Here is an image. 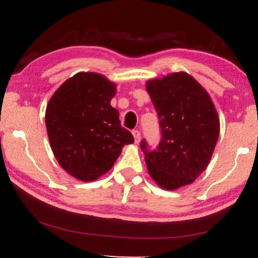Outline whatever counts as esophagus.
<instances>
[{
  "label": "esophagus",
  "mask_w": 258,
  "mask_h": 258,
  "mask_svg": "<svg viewBox=\"0 0 258 258\" xmlns=\"http://www.w3.org/2000/svg\"><path fill=\"white\" fill-rule=\"evenodd\" d=\"M133 135H134V139H135V143H139L141 141L140 130H133Z\"/></svg>",
  "instance_id": "obj_1"
}]
</instances>
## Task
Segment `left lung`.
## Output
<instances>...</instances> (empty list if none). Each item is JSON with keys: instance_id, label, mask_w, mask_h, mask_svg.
<instances>
[{"instance_id": "8db88e82", "label": "left lung", "mask_w": 258, "mask_h": 258, "mask_svg": "<svg viewBox=\"0 0 258 258\" xmlns=\"http://www.w3.org/2000/svg\"><path fill=\"white\" fill-rule=\"evenodd\" d=\"M160 119L161 140L141 142L148 171L161 188L190 184L204 171L220 135V119L204 88L185 73L147 83Z\"/></svg>"}]
</instances>
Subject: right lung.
<instances>
[{
  "label": "right lung",
  "instance_id": "right-lung-1",
  "mask_svg": "<svg viewBox=\"0 0 258 258\" xmlns=\"http://www.w3.org/2000/svg\"><path fill=\"white\" fill-rule=\"evenodd\" d=\"M114 83L95 73H79L56 90L45 110V125L56 160L84 182L110 170L132 133L110 105Z\"/></svg>",
  "mask_w": 258,
  "mask_h": 258
}]
</instances>
